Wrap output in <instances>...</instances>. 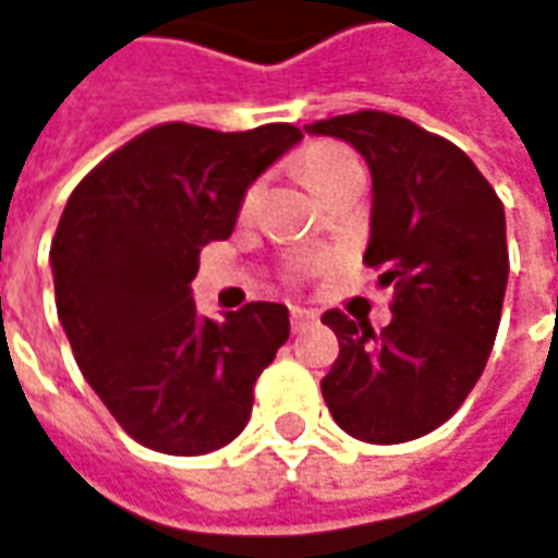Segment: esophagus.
Masks as SVG:
<instances>
[{
	"mask_svg": "<svg viewBox=\"0 0 558 558\" xmlns=\"http://www.w3.org/2000/svg\"><path fill=\"white\" fill-rule=\"evenodd\" d=\"M289 317H292L294 332H304L307 326H314V323H317V314H314V311H301V307H292V314H289Z\"/></svg>",
	"mask_w": 558,
	"mask_h": 558,
	"instance_id": "obj_1",
	"label": "esophagus"
}]
</instances>
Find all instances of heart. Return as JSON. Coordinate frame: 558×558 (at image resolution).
<instances>
[{
  "label": "heart",
  "mask_w": 558,
  "mask_h": 558,
  "mask_svg": "<svg viewBox=\"0 0 558 558\" xmlns=\"http://www.w3.org/2000/svg\"><path fill=\"white\" fill-rule=\"evenodd\" d=\"M351 169H361L357 156L351 154L345 144H336V141H314L298 154V172L317 194H323L339 175H345ZM244 204H254V191H247ZM298 269H311V264H301Z\"/></svg>",
  "instance_id": "b5f03b06"
}]
</instances>
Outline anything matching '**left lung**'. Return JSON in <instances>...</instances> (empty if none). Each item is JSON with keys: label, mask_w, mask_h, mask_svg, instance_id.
Segmentation results:
<instances>
[{"label": "left lung", "mask_w": 558, "mask_h": 558, "mask_svg": "<svg viewBox=\"0 0 558 558\" xmlns=\"http://www.w3.org/2000/svg\"><path fill=\"white\" fill-rule=\"evenodd\" d=\"M349 141L374 175L364 264L392 286V323L326 311L339 357L323 376L336 424L364 442H408L446 424L487 367L509 279L506 213L452 141L361 109L304 125Z\"/></svg>", "instance_id": "obj_1"}]
</instances>
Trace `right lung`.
<instances>
[{"mask_svg": "<svg viewBox=\"0 0 558 558\" xmlns=\"http://www.w3.org/2000/svg\"><path fill=\"white\" fill-rule=\"evenodd\" d=\"M301 141L166 122L131 137L71 191L49 247L56 311L99 402L141 446L204 456L244 430L254 383L289 339V311L251 301L201 320V247L232 235L244 191Z\"/></svg>", "mask_w": 558, "mask_h": 558, "instance_id": "add662e5", "label": "right lung"}]
</instances>
